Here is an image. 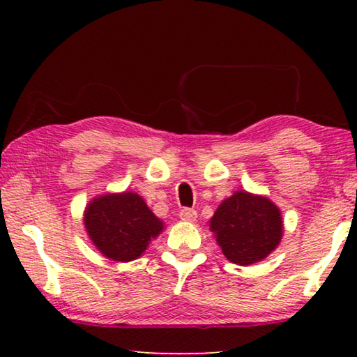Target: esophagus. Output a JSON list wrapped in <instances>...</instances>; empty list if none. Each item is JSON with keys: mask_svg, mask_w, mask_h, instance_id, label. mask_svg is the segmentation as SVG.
Wrapping results in <instances>:
<instances>
[{"mask_svg": "<svg viewBox=\"0 0 357 357\" xmlns=\"http://www.w3.org/2000/svg\"><path fill=\"white\" fill-rule=\"evenodd\" d=\"M179 219L184 220V222H195L197 220V211L195 209H181L179 213Z\"/></svg>", "mask_w": 357, "mask_h": 357, "instance_id": "obj_1", "label": "esophagus"}]
</instances>
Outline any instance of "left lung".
I'll use <instances>...</instances> for the list:
<instances>
[{"label": "left lung", "instance_id": "obj_1", "mask_svg": "<svg viewBox=\"0 0 357 357\" xmlns=\"http://www.w3.org/2000/svg\"><path fill=\"white\" fill-rule=\"evenodd\" d=\"M209 229L228 261L250 266L279 247L283 219L279 206L268 197L238 190L219 204Z\"/></svg>", "mask_w": 357, "mask_h": 357}]
</instances>
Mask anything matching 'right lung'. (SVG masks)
<instances>
[{"instance_id":"obj_1","label":"right lung","mask_w":357,"mask_h":357,"mask_svg":"<svg viewBox=\"0 0 357 357\" xmlns=\"http://www.w3.org/2000/svg\"><path fill=\"white\" fill-rule=\"evenodd\" d=\"M88 238L102 255L118 263L140 258L165 223L135 192L102 193L83 211Z\"/></svg>"}]
</instances>
